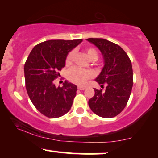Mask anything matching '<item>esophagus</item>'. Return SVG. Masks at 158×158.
Instances as JSON below:
<instances>
[{"label": "esophagus", "mask_w": 158, "mask_h": 158, "mask_svg": "<svg viewBox=\"0 0 158 158\" xmlns=\"http://www.w3.org/2000/svg\"><path fill=\"white\" fill-rule=\"evenodd\" d=\"M86 88H87V86H85V85H79V86H78V89H79V90H83V89H86Z\"/></svg>", "instance_id": "obj_1"}]
</instances>
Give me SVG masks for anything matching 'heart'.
I'll use <instances>...</instances> for the list:
<instances>
[{"label": "heart", "mask_w": 158, "mask_h": 158, "mask_svg": "<svg viewBox=\"0 0 158 158\" xmlns=\"http://www.w3.org/2000/svg\"><path fill=\"white\" fill-rule=\"evenodd\" d=\"M85 50L90 60H96L98 59V55L95 49L92 48H86ZM73 56H74L73 50H71L67 53L66 58H65L66 66H70L72 64ZM93 76L94 73L92 71L87 70V69H81L77 68V67L71 68L67 73V78L69 80L76 85H83L88 79L93 77Z\"/></svg>", "instance_id": "heart-1"}]
</instances>
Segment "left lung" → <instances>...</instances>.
<instances>
[{"mask_svg":"<svg viewBox=\"0 0 158 158\" xmlns=\"http://www.w3.org/2000/svg\"><path fill=\"white\" fill-rule=\"evenodd\" d=\"M102 52L105 66L96 81L102 89L94 90L89 99V108L98 116L113 118L124 109L133 87L131 62L124 50L117 44L102 38H88ZM106 86L105 90L104 85Z\"/></svg>","mask_w":158,"mask_h":158,"instance_id":"1","label":"left lung"}]
</instances>
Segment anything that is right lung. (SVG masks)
I'll list each match as a JSON object with an SVG mask.
<instances>
[{
	"instance_id": "right-lung-1",
	"label": "right lung",
	"mask_w": 158,
	"mask_h": 158,
	"mask_svg": "<svg viewBox=\"0 0 158 158\" xmlns=\"http://www.w3.org/2000/svg\"><path fill=\"white\" fill-rule=\"evenodd\" d=\"M82 41L81 39L51 40L35 46L24 64L25 87L29 98L42 114L56 118L67 113L72 106L77 87L65 81L56 87L54 80L65 66L68 52Z\"/></svg>"
}]
</instances>
